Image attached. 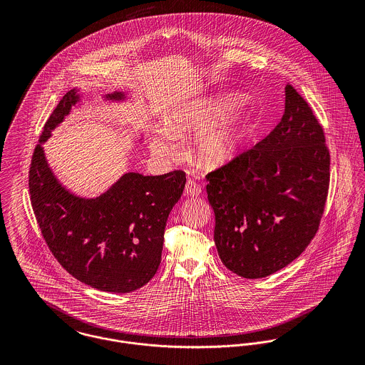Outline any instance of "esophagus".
<instances>
[{"mask_svg":"<svg viewBox=\"0 0 365 365\" xmlns=\"http://www.w3.org/2000/svg\"><path fill=\"white\" fill-rule=\"evenodd\" d=\"M184 192H185V195H188V197H197V195L201 194V187H200L194 180L188 178V181H187V184H185Z\"/></svg>","mask_w":365,"mask_h":365,"instance_id":"1","label":"esophagus"}]
</instances>
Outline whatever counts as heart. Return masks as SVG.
Instances as JSON below:
<instances>
[{
    "label": "heart",
    "mask_w": 365,
    "mask_h": 365,
    "mask_svg": "<svg viewBox=\"0 0 365 365\" xmlns=\"http://www.w3.org/2000/svg\"><path fill=\"white\" fill-rule=\"evenodd\" d=\"M246 104L247 98L236 93L198 100L175 110L167 129L173 136L207 132L197 145V157L207 168H222L245 152L255 133L250 115L230 118ZM152 149L157 155H168L171 145L165 139L155 138Z\"/></svg>",
    "instance_id": "b5f03b06"
}]
</instances>
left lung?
<instances>
[{
	"mask_svg": "<svg viewBox=\"0 0 365 365\" xmlns=\"http://www.w3.org/2000/svg\"><path fill=\"white\" fill-rule=\"evenodd\" d=\"M330 155L311 106L287 84L274 130L207 175L213 240L226 268L264 278L301 256L324 210Z\"/></svg>",
	"mask_w": 365,
	"mask_h": 365,
	"instance_id": "8db88e82",
	"label": "left lung"
}]
</instances>
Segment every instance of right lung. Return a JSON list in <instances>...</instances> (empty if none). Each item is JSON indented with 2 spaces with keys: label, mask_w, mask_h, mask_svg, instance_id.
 I'll return each mask as SVG.
<instances>
[{
  "label": "right lung",
  "mask_w": 365,
  "mask_h": 365,
  "mask_svg": "<svg viewBox=\"0 0 365 365\" xmlns=\"http://www.w3.org/2000/svg\"><path fill=\"white\" fill-rule=\"evenodd\" d=\"M104 98L122 103L126 96L113 91ZM80 101L78 90H70L45 123L29 170L31 204L45 242L68 274L100 291L132 292L157 272L167 217L181 198L185 173H126L97 198L67 191L54 177L42 143Z\"/></svg>",
  "instance_id": "right-lung-1"
}]
</instances>
